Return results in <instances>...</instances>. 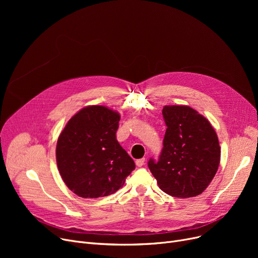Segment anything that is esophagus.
<instances>
[{
  "label": "esophagus",
  "instance_id": "1",
  "mask_svg": "<svg viewBox=\"0 0 258 258\" xmlns=\"http://www.w3.org/2000/svg\"><path fill=\"white\" fill-rule=\"evenodd\" d=\"M144 162H145V159H144V158L138 159V160H136V165H137L138 167H141V166L144 165Z\"/></svg>",
  "mask_w": 258,
  "mask_h": 258
}]
</instances>
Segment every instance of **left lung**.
<instances>
[{
    "label": "left lung",
    "instance_id": "obj_1",
    "mask_svg": "<svg viewBox=\"0 0 258 258\" xmlns=\"http://www.w3.org/2000/svg\"><path fill=\"white\" fill-rule=\"evenodd\" d=\"M167 126L163 150L148 168L161 190L175 198L201 195L218 171L221 147L214 128L204 116L187 105H165Z\"/></svg>",
    "mask_w": 258,
    "mask_h": 258
}]
</instances>
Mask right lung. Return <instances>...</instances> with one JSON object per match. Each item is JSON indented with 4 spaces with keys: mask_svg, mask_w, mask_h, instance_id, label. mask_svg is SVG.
<instances>
[{
    "mask_svg": "<svg viewBox=\"0 0 258 258\" xmlns=\"http://www.w3.org/2000/svg\"><path fill=\"white\" fill-rule=\"evenodd\" d=\"M120 115L103 105L81 108L66 124L56 144V163L64 184L80 198L115 194L135 169L116 139Z\"/></svg>",
    "mask_w": 258,
    "mask_h": 258,
    "instance_id": "right-lung-1",
    "label": "right lung"
}]
</instances>
